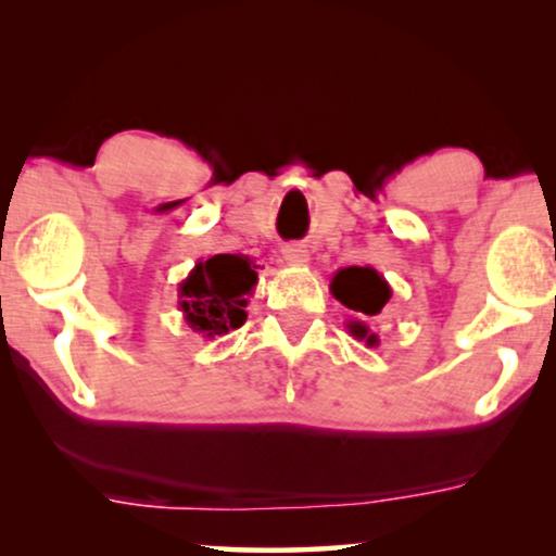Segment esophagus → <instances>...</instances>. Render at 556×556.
Here are the masks:
<instances>
[{
  "instance_id": "esophagus-1",
  "label": "esophagus",
  "mask_w": 556,
  "mask_h": 556,
  "mask_svg": "<svg viewBox=\"0 0 556 556\" xmlns=\"http://www.w3.org/2000/svg\"><path fill=\"white\" fill-rule=\"evenodd\" d=\"M282 258L287 261V264L303 266V264H308V251H305L303 245H285L282 248Z\"/></svg>"
}]
</instances>
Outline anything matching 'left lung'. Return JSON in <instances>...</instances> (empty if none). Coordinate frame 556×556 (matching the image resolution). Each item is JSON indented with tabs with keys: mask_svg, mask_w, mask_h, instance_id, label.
<instances>
[{
	"mask_svg": "<svg viewBox=\"0 0 556 556\" xmlns=\"http://www.w3.org/2000/svg\"><path fill=\"white\" fill-rule=\"evenodd\" d=\"M329 290L342 305H348L350 311H358L363 318L381 314V308L392 298V287L374 266H344L331 277ZM348 329L355 340H363L368 348L379 344V337L368 329L366 321H348Z\"/></svg>",
	"mask_w": 556,
	"mask_h": 556,
	"instance_id": "obj_1",
	"label": "left lung"
}]
</instances>
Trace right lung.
Wrapping results in <instances>:
<instances>
[{"instance_id":"add662e5","label":"right lung","mask_w":556,"mask_h":556,"mask_svg":"<svg viewBox=\"0 0 556 556\" xmlns=\"http://www.w3.org/2000/svg\"><path fill=\"white\" fill-rule=\"evenodd\" d=\"M256 282V264L251 258L242 253H216L198 261L182 279L177 308L190 329L214 340L245 324V305Z\"/></svg>"}]
</instances>
